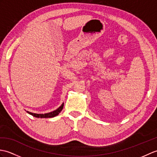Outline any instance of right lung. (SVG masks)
<instances>
[{
    "label": "right lung",
    "instance_id": "right-lung-1",
    "mask_svg": "<svg viewBox=\"0 0 157 157\" xmlns=\"http://www.w3.org/2000/svg\"><path fill=\"white\" fill-rule=\"evenodd\" d=\"M63 105H64V103H63L61 104V105L60 107L58 108L57 110H54L52 112H49V113H47V114H35V113H31V112H27L29 114H31L32 116H35L36 118H53L54 116H56L58 114H59L61 112V111L63 110Z\"/></svg>",
    "mask_w": 157,
    "mask_h": 157
}]
</instances>
